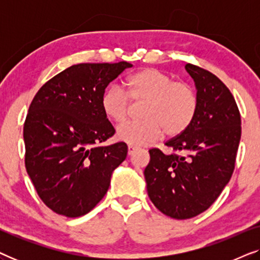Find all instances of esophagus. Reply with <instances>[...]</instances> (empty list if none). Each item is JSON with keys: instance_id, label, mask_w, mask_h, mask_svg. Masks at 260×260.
I'll return each mask as SVG.
<instances>
[{"instance_id": "34e87169", "label": "esophagus", "mask_w": 260, "mask_h": 260, "mask_svg": "<svg viewBox=\"0 0 260 260\" xmlns=\"http://www.w3.org/2000/svg\"><path fill=\"white\" fill-rule=\"evenodd\" d=\"M137 147H134V145H129V147H127V154L129 155H133L135 151L137 150Z\"/></svg>"}]
</instances>
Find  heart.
Here are the masks:
<instances>
[{"mask_svg":"<svg viewBox=\"0 0 260 260\" xmlns=\"http://www.w3.org/2000/svg\"><path fill=\"white\" fill-rule=\"evenodd\" d=\"M124 90L110 86L103 92L101 109L106 118L122 123L129 111V101L143 102L140 109L142 119L125 122L116 130V138L138 147L157 141L165 133L173 138L183 134L193 123L199 109L195 88L154 67H145L124 80Z\"/></svg>","mask_w":260,"mask_h":260,"instance_id":"obj_1","label":"heart"}]
</instances>
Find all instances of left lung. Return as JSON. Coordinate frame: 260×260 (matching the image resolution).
Returning a JSON list of instances; mask_svg holds the SVG:
<instances>
[{"label": "left lung", "mask_w": 260, "mask_h": 260, "mask_svg": "<svg viewBox=\"0 0 260 260\" xmlns=\"http://www.w3.org/2000/svg\"><path fill=\"white\" fill-rule=\"evenodd\" d=\"M199 109L183 134L167 142L170 154L150 149L144 169L155 207L174 219H190L211 207L232 176L241 136L237 103L225 84L201 67L187 63Z\"/></svg>", "instance_id": "8db88e82"}]
</instances>
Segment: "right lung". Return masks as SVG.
I'll return each mask as SVG.
<instances>
[{"instance_id":"obj_1","label":"right lung","mask_w":260,"mask_h":260,"mask_svg":"<svg viewBox=\"0 0 260 260\" xmlns=\"http://www.w3.org/2000/svg\"><path fill=\"white\" fill-rule=\"evenodd\" d=\"M129 67L126 61L73 65L31 101L23 126L24 163L39 197L60 215L78 218L93 209L126 157L123 142L102 145L115 129L102 111L101 97Z\"/></svg>"}]
</instances>
